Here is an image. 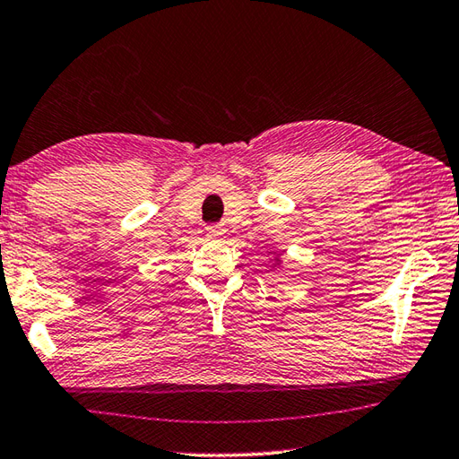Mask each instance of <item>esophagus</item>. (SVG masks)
Listing matches in <instances>:
<instances>
[{"mask_svg":"<svg viewBox=\"0 0 459 459\" xmlns=\"http://www.w3.org/2000/svg\"><path fill=\"white\" fill-rule=\"evenodd\" d=\"M205 233H208L210 239H221L223 233H226V228L220 226V223H212V226L205 228Z\"/></svg>","mask_w":459,"mask_h":459,"instance_id":"1","label":"esophagus"}]
</instances>
